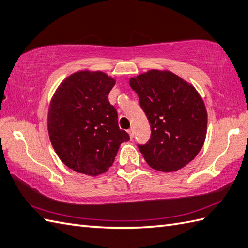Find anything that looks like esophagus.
Returning a JSON list of instances; mask_svg holds the SVG:
<instances>
[{"label": "esophagus", "mask_w": 248, "mask_h": 248, "mask_svg": "<svg viewBox=\"0 0 248 248\" xmlns=\"http://www.w3.org/2000/svg\"><path fill=\"white\" fill-rule=\"evenodd\" d=\"M127 133L129 134V137H130V139H133V138H134V136H135V133H134V129H133V128H129V129L127 130Z\"/></svg>", "instance_id": "34e87169"}]
</instances>
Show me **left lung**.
I'll return each instance as SVG.
<instances>
[{
  "mask_svg": "<svg viewBox=\"0 0 248 248\" xmlns=\"http://www.w3.org/2000/svg\"><path fill=\"white\" fill-rule=\"evenodd\" d=\"M151 124V139L138 145L148 166L174 172L197 156L207 134V110L189 82L167 70H150L129 78Z\"/></svg>",
  "mask_w": 248,
  "mask_h": 248,
  "instance_id": "left-lung-1",
  "label": "left lung"
}]
</instances>
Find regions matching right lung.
I'll use <instances>...</instances> for the list:
<instances>
[{"label": "right lung", "instance_id": "obj_1", "mask_svg": "<svg viewBox=\"0 0 248 248\" xmlns=\"http://www.w3.org/2000/svg\"><path fill=\"white\" fill-rule=\"evenodd\" d=\"M114 84L102 71L82 70L68 76L54 93L47 113L49 140L60 160L75 172H107L121 143L129 140L108 101Z\"/></svg>", "mask_w": 248, "mask_h": 248}]
</instances>
